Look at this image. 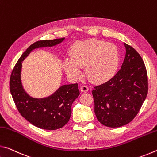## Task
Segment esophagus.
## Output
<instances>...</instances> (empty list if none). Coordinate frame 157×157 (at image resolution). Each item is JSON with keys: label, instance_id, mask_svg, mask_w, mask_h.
<instances>
[{"label": "esophagus", "instance_id": "esophagus-1", "mask_svg": "<svg viewBox=\"0 0 157 157\" xmlns=\"http://www.w3.org/2000/svg\"><path fill=\"white\" fill-rule=\"evenodd\" d=\"M81 91L84 93H86L89 91V87L86 85H82L81 86Z\"/></svg>", "mask_w": 157, "mask_h": 157}]
</instances>
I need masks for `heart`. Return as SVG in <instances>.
I'll list each match as a JSON object with an SVG mask.
<instances>
[{
    "label": "heart",
    "instance_id": "b5f03b06",
    "mask_svg": "<svg viewBox=\"0 0 157 157\" xmlns=\"http://www.w3.org/2000/svg\"><path fill=\"white\" fill-rule=\"evenodd\" d=\"M119 61V52L115 45L91 39L74 45L71 50V59L64 60L63 67L73 78H80L81 68H85L87 78L91 82L100 83L115 75Z\"/></svg>",
    "mask_w": 157,
    "mask_h": 157
}]
</instances>
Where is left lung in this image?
<instances>
[{
    "label": "left lung",
    "instance_id": "1",
    "mask_svg": "<svg viewBox=\"0 0 157 157\" xmlns=\"http://www.w3.org/2000/svg\"><path fill=\"white\" fill-rule=\"evenodd\" d=\"M124 45L126 54L121 68L92 91L97 119L109 127H120L131 122L148 92L147 70L143 59L134 48Z\"/></svg>",
    "mask_w": 157,
    "mask_h": 157
}]
</instances>
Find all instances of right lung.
Masks as SVG:
<instances>
[{"mask_svg":"<svg viewBox=\"0 0 157 157\" xmlns=\"http://www.w3.org/2000/svg\"><path fill=\"white\" fill-rule=\"evenodd\" d=\"M63 40L64 38L34 42L21 55L10 76V92L18 112L31 124L41 129L55 130L68 123L71 115V105L79 95L78 84L63 85L51 96L44 99L31 98L21 84L22 62L33 49L55 46Z\"/></svg>","mask_w":157,"mask_h":157,"instance_id":"right-lung-1","label":"right lung"}]
</instances>
